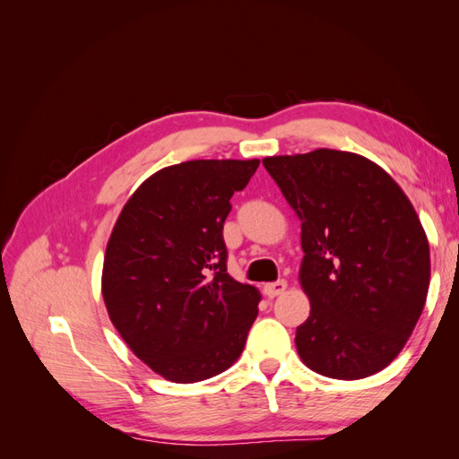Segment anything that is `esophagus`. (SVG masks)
Listing matches in <instances>:
<instances>
[{"label": "esophagus", "mask_w": 459, "mask_h": 459, "mask_svg": "<svg viewBox=\"0 0 459 459\" xmlns=\"http://www.w3.org/2000/svg\"><path fill=\"white\" fill-rule=\"evenodd\" d=\"M287 289V281L285 280H277L273 283H266L264 285V295H266L268 299H273V297H280L285 293Z\"/></svg>", "instance_id": "1"}]
</instances>
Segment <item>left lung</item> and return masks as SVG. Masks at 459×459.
<instances>
[{
    "instance_id": "1",
    "label": "left lung",
    "mask_w": 459,
    "mask_h": 459,
    "mask_svg": "<svg viewBox=\"0 0 459 459\" xmlns=\"http://www.w3.org/2000/svg\"><path fill=\"white\" fill-rule=\"evenodd\" d=\"M262 164L302 221L299 275L310 316L297 327L300 359L333 379L381 371L404 349L429 290V241L406 193L349 151Z\"/></svg>"
}]
</instances>
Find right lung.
Masks as SVG:
<instances>
[{
    "label": "right lung",
    "instance_id": "obj_1",
    "mask_svg": "<svg viewBox=\"0 0 459 459\" xmlns=\"http://www.w3.org/2000/svg\"><path fill=\"white\" fill-rule=\"evenodd\" d=\"M260 160H187L147 178L107 243L101 290L132 352L164 379L195 383L245 349L260 293L228 273L230 199Z\"/></svg>",
    "mask_w": 459,
    "mask_h": 459
}]
</instances>
